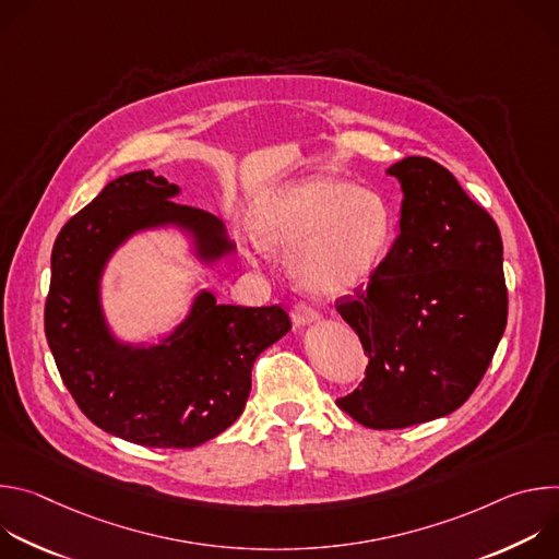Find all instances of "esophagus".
<instances>
[{
  "label": "esophagus",
  "instance_id": "1",
  "mask_svg": "<svg viewBox=\"0 0 559 559\" xmlns=\"http://www.w3.org/2000/svg\"><path fill=\"white\" fill-rule=\"evenodd\" d=\"M292 318H294V323L296 325H309V323H316L318 318H321V313H318L311 305H307V302H296L294 307H292Z\"/></svg>",
  "mask_w": 559,
  "mask_h": 559
}]
</instances>
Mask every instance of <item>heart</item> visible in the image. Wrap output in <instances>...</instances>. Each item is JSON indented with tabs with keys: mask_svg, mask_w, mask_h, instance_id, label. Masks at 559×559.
<instances>
[{
	"mask_svg": "<svg viewBox=\"0 0 559 559\" xmlns=\"http://www.w3.org/2000/svg\"><path fill=\"white\" fill-rule=\"evenodd\" d=\"M252 227L263 250L292 254V274L305 292L334 298L378 267L393 236V212L376 190L309 177L276 190Z\"/></svg>",
	"mask_w": 559,
	"mask_h": 559,
	"instance_id": "b5f03b06",
	"label": "heart"
}]
</instances>
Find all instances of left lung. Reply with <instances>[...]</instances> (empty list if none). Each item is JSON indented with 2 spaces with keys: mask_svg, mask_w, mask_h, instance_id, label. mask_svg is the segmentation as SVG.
<instances>
[{
  "mask_svg": "<svg viewBox=\"0 0 559 559\" xmlns=\"http://www.w3.org/2000/svg\"><path fill=\"white\" fill-rule=\"evenodd\" d=\"M401 179V234L336 309L369 358L336 405L369 429H405L455 412L480 384L507 328L502 236L491 214L427 156Z\"/></svg>",
  "mask_w": 559,
  "mask_h": 559,
  "instance_id": "8db88e82",
  "label": "left lung"
}]
</instances>
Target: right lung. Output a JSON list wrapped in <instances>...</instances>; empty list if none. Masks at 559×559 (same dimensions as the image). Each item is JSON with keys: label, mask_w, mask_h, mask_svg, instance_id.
Listing matches in <instances>:
<instances>
[{"label": "right lung", "mask_w": 559, "mask_h": 559, "mask_svg": "<svg viewBox=\"0 0 559 559\" xmlns=\"http://www.w3.org/2000/svg\"><path fill=\"white\" fill-rule=\"evenodd\" d=\"M177 192L152 170L110 181L61 227L44 309L46 341L76 407L99 429L156 449H192L223 433L246 409L254 360L292 328L281 305H216L203 292L164 345L132 349L112 341L97 287L126 236L177 223L199 236L205 259L231 250L221 221L173 201Z\"/></svg>", "instance_id": "add662e5"}]
</instances>
